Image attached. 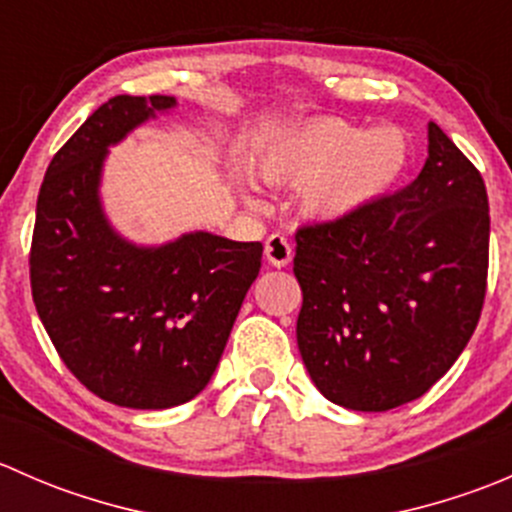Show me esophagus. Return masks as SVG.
Wrapping results in <instances>:
<instances>
[{
    "mask_svg": "<svg viewBox=\"0 0 512 512\" xmlns=\"http://www.w3.org/2000/svg\"><path fill=\"white\" fill-rule=\"evenodd\" d=\"M265 257H267V262L275 267L289 265V262H292V245H289L287 237L280 235V232H275V235L267 237Z\"/></svg>",
    "mask_w": 512,
    "mask_h": 512,
    "instance_id": "esophagus-1",
    "label": "esophagus"
}]
</instances>
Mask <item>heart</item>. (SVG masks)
Wrapping results in <instances>:
<instances>
[{
  "label": "heart",
  "instance_id": "1",
  "mask_svg": "<svg viewBox=\"0 0 512 512\" xmlns=\"http://www.w3.org/2000/svg\"><path fill=\"white\" fill-rule=\"evenodd\" d=\"M406 165L409 141L401 128L364 131L344 118H322L282 133L257 158L265 180L302 185V213L319 223H339L364 213L396 188ZM245 193L250 203H257L250 185Z\"/></svg>",
  "mask_w": 512,
  "mask_h": 512
}]
</instances>
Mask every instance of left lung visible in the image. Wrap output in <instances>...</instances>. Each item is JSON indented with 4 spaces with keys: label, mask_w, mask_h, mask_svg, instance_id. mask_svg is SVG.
I'll use <instances>...</instances> for the list:
<instances>
[{
    "label": "left lung",
    "mask_w": 512,
    "mask_h": 512,
    "mask_svg": "<svg viewBox=\"0 0 512 512\" xmlns=\"http://www.w3.org/2000/svg\"><path fill=\"white\" fill-rule=\"evenodd\" d=\"M294 240L299 354L332 404H409L476 332L488 280V193L476 165L433 121L414 183L354 218L299 227Z\"/></svg>",
    "instance_id": "obj_1"
}]
</instances>
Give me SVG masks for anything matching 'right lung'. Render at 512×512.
<instances>
[{"label": "right lung", "mask_w": 512, "mask_h": 512, "mask_svg": "<svg viewBox=\"0 0 512 512\" xmlns=\"http://www.w3.org/2000/svg\"><path fill=\"white\" fill-rule=\"evenodd\" d=\"M175 108L173 96H113L59 148L36 200L29 255L32 297L64 364L98 399L170 409L215 374L262 242L188 232L133 245L103 215L108 146Z\"/></svg>", "instance_id": "obj_1"}]
</instances>
